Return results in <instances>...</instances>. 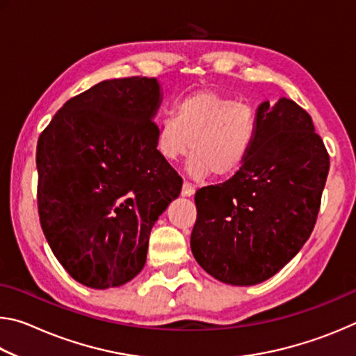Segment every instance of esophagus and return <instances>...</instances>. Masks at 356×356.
Returning a JSON list of instances; mask_svg holds the SVG:
<instances>
[{"label":"esophagus","mask_w":356,"mask_h":356,"mask_svg":"<svg viewBox=\"0 0 356 356\" xmlns=\"http://www.w3.org/2000/svg\"><path fill=\"white\" fill-rule=\"evenodd\" d=\"M195 186H193L190 182H184V186H182V196H193L195 195Z\"/></svg>","instance_id":"34e87169"}]
</instances>
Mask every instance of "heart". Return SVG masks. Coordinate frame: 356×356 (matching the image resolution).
<instances>
[{
    "label": "heart",
    "mask_w": 356,
    "mask_h": 356,
    "mask_svg": "<svg viewBox=\"0 0 356 356\" xmlns=\"http://www.w3.org/2000/svg\"><path fill=\"white\" fill-rule=\"evenodd\" d=\"M257 138L254 108L220 92L201 89L180 99L176 116L156 124L155 146L166 161L193 150L188 171L197 179L231 177L242 170Z\"/></svg>",
    "instance_id": "obj_1"
}]
</instances>
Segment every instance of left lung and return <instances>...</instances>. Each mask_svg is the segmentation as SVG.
Wrapping results in <instances>:
<instances>
[{"label": "left lung", "mask_w": 356, "mask_h": 356, "mask_svg": "<svg viewBox=\"0 0 356 356\" xmlns=\"http://www.w3.org/2000/svg\"><path fill=\"white\" fill-rule=\"evenodd\" d=\"M251 154L226 182L195 195L190 246L215 280L254 286L297 256L314 229L330 156L308 113L293 100L257 106Z\"/></svg>", "instance_id": "obj_1"}]
</instances>
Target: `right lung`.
<instances>
[{
	"label": "right lung",
	"instance_id": "obj_1",
	"mask_svg": "<svg viewBox=\"0 0 356 356\" xmlns=\"http://www.w3.org/2000/svg\"><path fill=\"white\" fill-rule=\"evenodd\" d=\"M156 78L106 80L67 100L38 141L40 226L80 284L119 287L141 272L150 231L182 190L155 146Z\"/></svg>",
	"mask_w": 356,
	"mask_h": 356
}]
</instances>
